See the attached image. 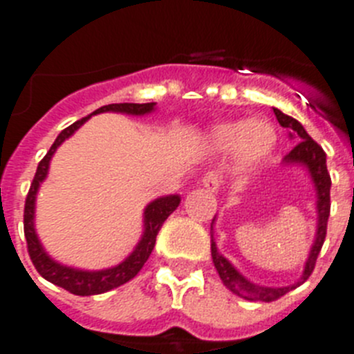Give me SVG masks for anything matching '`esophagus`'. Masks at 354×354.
<instances>
[{"label":"esophagus","mask_w":354,"mask_h":354,"mask_svg":"<svg viewBox=\"0 0 354 354\" xmlns=\"http://www.w3.org/2000/svg\"><path fill=\"white\" fill-rule=\"evenodd\" d=\"M202 186H204L207 192L218 193L220 192L221 179L218 177V174H214V171H209V174H205L204 177H202Z\"/></svg>","instance_id":"34e87169"}]
</instances>
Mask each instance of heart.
<instances>
[{
    "label": "heart",
    "mask_w": 354,
    "mask_h": 354,
    "mask_svg": "<svg viewBox=\"0 0 354 354\" xmlns=\"http://www.w3.org/2000/svg\"><path fill=\"white\" fill-rule=\"evenodd\" d=\"M277 129L268 118L252 117L221 124L212 133V143L221 152H236L243 168L259 167L277 147Z\"/></svg>",
    "instance_id": "heart-1"
}]
</instances>
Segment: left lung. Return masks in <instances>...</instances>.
I'll return each mask as SVG.
<instances>
[{"label":"left lung","instance_id":"obj_1","mask_svg":"<svg viewBox=\"0 0 354 354\" xmlns=\"http://www.w3.org/2000/svg\"><path fill=\"white\" fill-rule=\"evenodd\" d=\"M273 111L274 115H277L278 124L282 127H286V129H289L290 140L296 142V147L283 158V165H286V167H303L308 171V175H310L312 186H314L315 192L317 227H315L314 243H312V248L310 252H308V257H306L305 261V268H303V273L301 277L298 278V282H294L292 286L287 287H268L248 280L245 274L237 270L232 262L221 255L218 246H216L214 234H212V230H214L212 225H214L216 220L214 216V220H212L211 223V255L216 271H218L221 282H223V286L227 287L228 290H232V292L237 294L239 298L250 299V301H274V299H278L280 296L287 294L289 290L296 289L299 283H303L306 278L310 277V273L314 271L319 252L323 248L324 237H326L328 216H330L331 179L326 168V154H324V150L310 138V134L306 133L305 127H303L296 118L282 113V111L277 108H274Z\"/></svg>","mask_w":354,"mask_h":354}]
</instances>
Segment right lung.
<instances>
[{"mask_svg":"<svg viewBox=\"0 0 354 354\" xmlns=\"http://www.w3.org/2000/svg\"><path fill=\"white\" fill-rule=\"evenodd\" d=\"M156 109V102H145V104H134V102H120V104H108L102 108L95 109L92 115L106 113V111H115V113L133 115V117H143V115L152 113ZM92 115L81 118V120L74 122L72 126L62 131L56 136L55 143L51 145L49 152L44 156L42 161L37 167V174L33 177L30 192L26 196V204H24V236H26L28 243V253H30L31 262L37 268L40 274H42L48 282L55 283V286L62 287V289L68 290V292L76 294V296H92V294H102L108 290L115 289V287L124 286L129 282L131 278H134L140 273L147 259L150 257V253L154 250L156 236H158L159 228L162 227L165 220L168 216L179 207L180 196L179 195H167L159 196V198L152 200L147 207L143 209V234L140 237L138 245L134 246L133 252L127 255L120 264L106 268V270H80V268H72V266L60 264L58 261L49 255L44 250L42 243H40L39 236L35 230V200L37 193H39L40 184L46 180L49 174V162H51L53 156H55L56 149L62 145L67 138H71L72 134L76 133L84 122L88 120Z\"/></svg>","mask_w":354,"mask_h":354,"instance_id":"add662e5","label":"right lung"}]
</instances>
